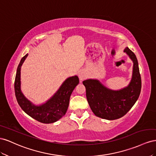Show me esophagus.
<instances>
[{
    "label": "esophagus",
    "mask_w": 156,
    "mask_h": 156,
    "mask_svg": "<svg viewBox=\"0 0 156 156\" xmlns=\"http://www.w3.org/2000/svg\"><path fill=\"white\" fill-rule=\"evenodd\" d=\"M78 77H79L80 80L81 81H82L87 78V75L85 73L83 72V71H80V72L78 73Z\"/></svg>",
    "instance_id": "esophagus-1"
}]
</instances>
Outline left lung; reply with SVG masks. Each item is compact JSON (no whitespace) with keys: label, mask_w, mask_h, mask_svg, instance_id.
I'll list each match as a JSON object with an SVG mask.
<instances>
[{"label":"left lung","mask_w":156,"mask_h":156,"mask_svg":"<svg viewBox=\"0 0 156 156\" xmlns=\"http://www.w3.org/2000/svg\"><path fill=\"white\" fill-rule=\"evenodd\" d=\"M124 51L133 61L131 81L127 87L119 91H111L96 80L83 81L86 97L93 112L97 116L109 120L123 117L135 105L141 90V77L135 53L129 48Z\"/></svg>","instance_id":"obj_1"}]
</instances>
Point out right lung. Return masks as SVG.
Returning <instances> with one entry per match:
<instances>
[{
	"mask_svg": "<svg viewBox=\"0 0 156 156\" xmlns=\"http://www.w3.org/2000/svg\"><path fill=\"white\" fill-rule=\"evenodd\" d=\"M27 55L26 54L21 59L16 72L14 90L17 103L25 113L37 121L43 123L55 122L66 112L71 93L78 84L79 78L77 76L67 78L46 103L39 106H34L24 97L20 89L21 66Z\"/></svg>",
	"mask_w": 156,
	"mask_h": 156,
	"instance_id": "1",
	"label": "right lung"
}]
</instances>
